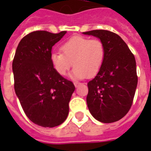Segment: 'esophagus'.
<instances>
[{
	"mask_svg": "<svg viewBox=\"0 0 151 151\" xmlns=\"http://www.w3.org/2000/svg\"><path fill=\"white\" fill-rule=\"evenodd\" d=\"M73 84H74V86H75V87H78L79 85H81L82 83H80V82H73Z\"/></svg>",
	"mask_w": 151,
	"mask_h": 151,
	"instance_id": "1",
	"label": "esophagus"
}]
</instances>
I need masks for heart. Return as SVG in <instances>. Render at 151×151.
<instances>
[{"instance_id":"1","label":"heart","mask_w":151,"mask_h":151,"mask_svg":"<svg viewBox=\"0 0 151 151\" xmlns=\"http://www.w3.org/2000/svg\"><path fill=\"white\" fill-rule=\"evenodd\" d=\"M61 52H53L51 60L60 75L65 76L73 65L72 76L75 78H91L103 66L106 55L104 43L82 36L69 39L60 47Z\"/></svg>"}]
</instances>
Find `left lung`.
<instances>
[{
    "instance_id": "left-lung-1",
    "label": "left lung",
    "mask_w": 151,
    "mask_h": 151,
    "mask_svg": "<svg viewBox=\"0 0 151 151\" xmlns=\"http://www.w3.org/2000/svg\"><path fill=\"white\" fill-rule=\"evenodd\" d=\"M100 39L106 49L103 66L87 83L90 112L103 123H112L129 111L137 85L136 60L125 42L106 30L83 32Z\"/></svg>"
}]
</instances>
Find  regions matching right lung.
<instances>
[{"label":"right lung","mask_w":151,"mask_h":151,"mask_svg":"<svg viewBox=\"0 0 151 151\" xmlns=\"http://www.w3.org/2000/svg\"><path fill=\"white\" fill-rule=\"evenodd\" d=\"M66 31H35L22 38L13 60L15 93L25 114L40 126L62 124L75 86L60 76L51 60L52 47Z\"/></svg>","instance_id":"1"}]
</instances>
